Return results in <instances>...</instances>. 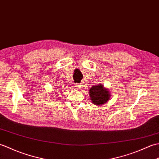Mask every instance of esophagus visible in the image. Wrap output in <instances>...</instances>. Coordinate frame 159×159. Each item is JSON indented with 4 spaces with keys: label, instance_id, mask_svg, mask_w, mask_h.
<instances>
[{
    "label": "esophagus",
    "instance_id": "esophagus-1",
    "mask_svg": "<svg viewBox=\"0 0 159 159\" xmlns=\"http://www.w3.org/2000/svg\"><path fill=\"white\" fill-rule=\"evenodd\" d=\"M74 86H75L76 89H80L82 87V85H81V83H76V84H75V85Z\"/></svg>",
    "mask_w": 159,
    "mask_h": 159
}]
</instances>
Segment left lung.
<instances>
[{"label": "left lung", "instance_id": "left-lung-1", "mask_svg": "<svg viewBox=\"0 0 159 159\" xmlns=\"http://www.w3.org/2000/svg\"><path fill=\"white\" fill-rule=\"evenodd\" d=\"M89 94L92 103L96 106L106 104L111 98L109 90L104 87L103 84L92 86L89 90Z\"/></svg>", "mask_w": 159, "mask_h": 159}]
</instances>
